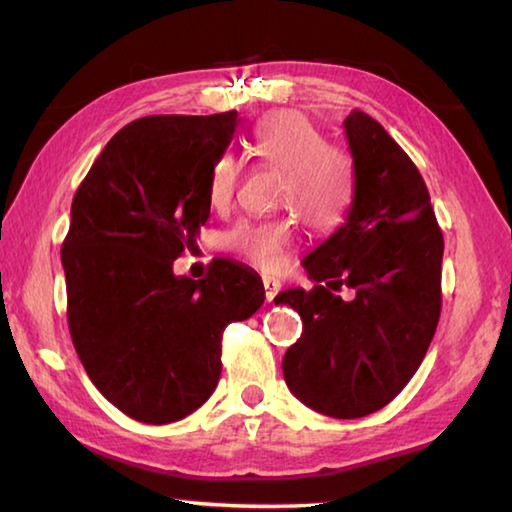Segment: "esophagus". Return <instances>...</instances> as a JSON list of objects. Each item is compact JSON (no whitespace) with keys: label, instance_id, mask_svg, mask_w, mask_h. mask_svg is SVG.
I'll return each mask as SVG.
<instances>
[{"label":"esophagus","instance_id":"34e87169","mask_svg":"<svg viewBox=\"0 0 512 512\" xmlns=\"http://www.w3.org/2000/svg\"><path fill=\"white\" fill-rule=\"evenodd\" d=\"M264 296L266 302H273V298L277 296V291H280V282L273 280V277H264Z\"/></svg>","mask_w":512,"mask_h":512}]
</instances>
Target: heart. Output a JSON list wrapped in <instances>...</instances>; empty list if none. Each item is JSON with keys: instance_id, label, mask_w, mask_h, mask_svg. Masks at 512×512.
I'll list each match as a JSON object with an SVG mask.
<instances>
[{"instance_id": "b5f03b06", "label": "heart", "mask_w": 512, "mask_h": 512, "mask_svg": "<svg viewBox=\"0 0 512 512\" xmlns=\"http://www.w3.org/2000/svg\"><path fill=\"white\" fill-rule=\"evenodd\" d=\"M248 151L259 162L282 171L277 205L291 207L300 221L318 235L341 228L352 201L350 164L332 149L325 133L300 110H277L257 121L248 137ZM239 185V162L221 155L210 171L207 196L214 210L230 207ZM293 241L289 219L244 221L228 235V246L246 262L277 271Z\"/></svg>"}]
</instances>
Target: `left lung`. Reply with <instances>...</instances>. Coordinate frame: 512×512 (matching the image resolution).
Listing matches in <instances>:
<instances>
[{
	"label": "left lung",
	"instance_id": "obj_1",
	"mask_svg": "<svg viewBox=\"0 0 512 512\" xmlns=\"http://www.w3.org/2000/svg\"><path fill=\"white\" fill-rule=\"evenodd\" d=\"M343 126L354 164L348 219L302 262L316 287L282 291L275 305L302 318L282 359L289 391L352 420L384 409L420 368L440 318L445 241L402 146L361 110ZM343 283L358 293L350 303L331 293Z\"/></svg>",
	"mask_w": 512,
	"mask_h": 512
}]
</instances>
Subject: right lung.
Listing matches in <instances>:
<instances>
[{"instance_id":"1","label":"right lung","mask_w":512,"mask_h":512,"mask_svg":"<svg viewBox=\"0 0 512 512\" xmlns=\"http://www.w3.org/2000/svg\"><path fill=\"white\" fill-rule=\"evenodd\" d=\"M237 110L153 115L121 128L76 189L60 250L67 325L92 384L128 418L183 420L221 377V336L264 305L255 271L212 259L203 280L173 275L210 219V171Z\"/></svg>"}]
</instances>
